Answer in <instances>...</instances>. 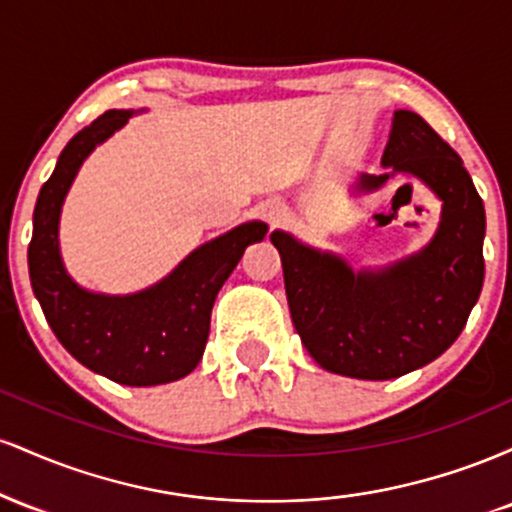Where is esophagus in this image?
I'll return each mask as SVG.
<instances>
[{
	"mask_svg": "<svg viewBox=\"0 0 512 512\" xmlns=\"http://www.w3.org/2000/svg\"><path fill=\"white\" fill-rule=\"evenodd\" d=\"M264 216H267V221L269 223H276V221H279V211H276V209H272V207H269V209H264Z\"/></svg>",
	"mask_w": 512,
	"mask_h": 512,
	"instance_id": "1",
	"label": "esophagus"
}]
</instances>
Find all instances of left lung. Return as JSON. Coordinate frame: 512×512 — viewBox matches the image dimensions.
I'll return each mask as SVG.
<instances>
[{"mask_svg":"<svg viewBox=\"0 0 512 512\" xmlns=\"http://www.w3.org/2000/svg\"><path fill=\"white\" fill-rule=\"evenodd\" d=\"M383 166L361 175L358 192L395 173L421 180L443 202L424 250L383 269H354L339 255L274 231L291 320L308 354L330 373L392 380L426 366L460 337L484 284L486 214L462 158L421 115L397 110Z\"/></svg>","mask_w":512,"mask_h":512,"instance_id":"8db88e82","label":"left lung"}]
</instances>
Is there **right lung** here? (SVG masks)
<instances>
[{"label":"right lung","mask_w":512,"mask_h":512,"mask_svg":"<svg viewBox=\"0 0 512 512\" xmlns=\"http://www.w3.org/2000/svg\"><path fill=\"white\" fill-rule=\"evenodd\" d=\"M132 115L134 110H108L64 146L35 202L28 272L45 320L76 361L113 383L151 387L185 378L202 361L216 293L245 248L267 236V223H240L199 245L166 279L144 291L105 296L81 289L60 255L64 197L86 156Z\"/></svg>","instance_id":"obj_1"}]
</instances>
